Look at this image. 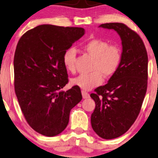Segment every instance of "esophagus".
Instances as JSON below:
<instances>
[{"instance_id":"34e87169","label":"esophagus","mask_w":158,"mask_h":158,"mask_svg":"<svg viewBox=\"0 0 158 158\" xmlns=\"http://www.w3.org/2000/svg\"><path fill=\"white\" fill-rule=\"evenodd\" d=\"M82 96H83V98H88L90 97V95L88 93L84 91V90H82Z\"/></svg>"}]
</instances>
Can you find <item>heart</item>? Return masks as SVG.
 I'll list each match as a JSON object with an SVG mask.
<instances>
[{
    "mask_svg": "<svg viewBox=\"0 0 158 158\" xmlns=\"http://www.w3.org/2000/svg\"><path fill=\"white\" fill-rule=\"evenodd\" d=\"M82 49L93 57L90 73L81 74L72 80L73 85L85 90H91L111 77L119 68L122 61V50L116 44H109L104 40L92 39L82 45ZM76 52L73 47L66 49L62 55V63L70 73L75 71Z\"/></svg>",
    "mask_w": 158,
    "mask_h": 158,
    "instance_id": "heart-1",
    "label": "heart"
}]
</instances>
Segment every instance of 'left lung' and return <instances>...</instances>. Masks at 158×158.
<instances>
[{"label":"left lung","instance_id":"obj_1","mask_svg":"<svg viewBox=\"0 0 158 158\" xmlns=\"http://www.w3.org/2000/svg\"><path fill=\"white\" fill-rule=\"evenodd\" d=\"M113 29L122 40V61L108 83L95 89L96 103L90 122L95 132L105 139L118 137L129 130L141 109L148 87V53L140 36L122 23L99 26Z\"/></svg>","mask_w":158,"mask_h":158}]
</instances>
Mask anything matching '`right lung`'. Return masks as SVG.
I'll return each mask as SVG.
<instances>
[{
  "label": "right lung",
  "mask_w": 158,
  "mask_h": 158,
  "mask_svg": "<svg viewBox=\"0 0 158 158\" xmlns=\"http://www.w3.org/2000/svg\"><path fill=\"white\" fill-rule=\"evenodd\" d=\"M84 34L83 28L43 24L26 32L17 44L15 93L27 123L41 135L61 133L70 110L82 100L78 86L61 89L68 83L62 55Z\"/></svg>",
  "instance_id": "1"
}]
</instances>
